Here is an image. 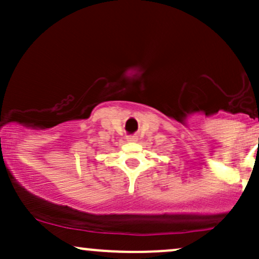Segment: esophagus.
Wrapping results in <instances>:
<instances>
[{
  "instance_id": "34e87169",
  "label": "esophagus",
  "mask_w": 259,
  "mask_h": 259,
  "mask_svg": "<svg viewBox=\"0 0 259 259\" xmlns=\"http://www.w3.org/2000/svg\"><path fill=\"white\" fill-rule=\"evenodd\" d=\"M127 140H129V141H136L138 138H136L135 135H130V136H127Z\"/></svg>"
}]
</instances>
